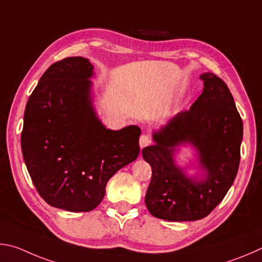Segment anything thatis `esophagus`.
I'll return each mask as SVG.
<instances>
[{"mask_svg": "<svg viewBox=\"0 0 262 262\" xmlns=\"http://www.w3.org/2000/svg\"><path fill=\"white\" fill-rule=\"evenodd\" d=\"M150 144V139L148 136L143 135L140 136V139H139V145H140V148H144L146 146H148Z\"/></svg>", "mask_w": 262, "mask_h": 262, "instance_id": "34e87169", "label": "esophagus"}]
</instances>
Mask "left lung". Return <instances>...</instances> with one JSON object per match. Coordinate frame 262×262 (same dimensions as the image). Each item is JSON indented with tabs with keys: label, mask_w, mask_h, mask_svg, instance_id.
I'll list each match as a JSON object with an SVG mask.
<instances>
[{
	"label": "left lung",
	"mask_w": 262,
	"mask_h": 262,
	"mask_svg": "<svg viewBox=\"0 0 262 262\" xmlns=\"http://www.w3.org/2000/svg\"><path fill=\"white\" fill-rule=\"evenodd\" d=\"M200 79L203 93L190 110L176 114L153 131L154 145L143 149L144 160L152 167L146 207L166 221L207 216L226 196L239 167L243 122L230 91L212 72L200 75ZM185 145L196 154L199 171L192 177L186 173L188 166L181 167L176 161Z\"/></svg>",
	"instance_id": "8db88e82"
}]
</instances>
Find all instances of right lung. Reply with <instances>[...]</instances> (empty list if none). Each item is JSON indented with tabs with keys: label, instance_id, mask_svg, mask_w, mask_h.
Segmentation results:
<instances>
[{
	"label": "right lung",
	"instance_id": "obj_1",
	"mask_svg": "<svg viewBox=\"0 0 262 262\" xmlns=\"http://www.w3.org/2000/svg\"><path fill=\"white\" fill-rule=\"evenodd\" d=\"M94 67L87 58L54 63L27 101L21 152L46 203L68 212L93 210L105 185L139 155L140 127L107 128L93 105Z\"/></svg>",
	"mask_w": 262,
	"mask_h": 262
}]
</instances>
